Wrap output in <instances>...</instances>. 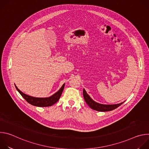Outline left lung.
I'll use <instances>...</instances> for the list:
<instances>
[{"label":"left lung","mask_w":149,"mask_h":149,"mask_svg":"<svg viewBox=\"0 0 149 149\" xmlns=\"http://www.w3.org/2000/svg\"><path fill=\"white\" fill-rule=\"evenodd\" d=\"M83 96L84 98L85 101H86V103L88 105L89 107L96 111H112L117 107H118L120 105H121L124 102L117 104H113V105H105V104H101L97 103L93 101L90 97L87 94V92L84 89L83 90Z\"/></svg>","instance_id":"obj_1"}]
</instances>
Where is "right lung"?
Wrapping results in <instances>:
<instances>
[{
	"label": "right lung",
	"instance_id": "add662e5",
	"mask_svg": "<svg viewBox=\"0 0 149 149\" xmlns=\"http://www.w3.org/2000/svg\"><path fill=\"white\" fill-rule=\"evenodd\" d=\"M64 86L65 84H63L62 87L59 89V90L58 92H56L55 94L48 98H36L31 97L23 93L22 91H20L16 86L15 87L16 90L18 91V92L20 94V95L24 97V98L28 103L31 104V105L37 106V107H49V106H51L55 103H56L59 100L62 93L63 90L64 88Z\"/></svg>",
	"mask_w": 149,
	"mask_h": 149
}]
</instances>
